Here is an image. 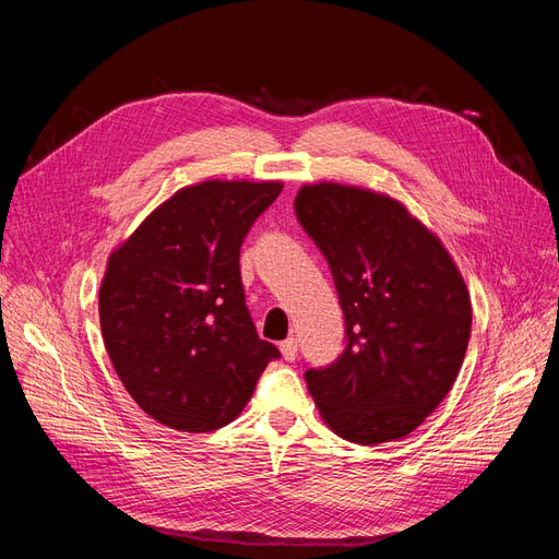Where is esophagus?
I'll list each match as a JSON object with an SVG mask.
<instances>
[{"mask_svg":"<svg viewBox=\"0 0 559 559\" xmlns=\"http://www.w3.org/2000/svg\"><path fill=\"white\" fill-rule=\"evenodd\" d=\"M280 352H282L284 361H296V357H298V341H296V337H286L284 343H280Z\"/></svg>","mask_w":559,"mask_h":559,"instance_id":"obj_1","label":"esophagus"}]
</instances>
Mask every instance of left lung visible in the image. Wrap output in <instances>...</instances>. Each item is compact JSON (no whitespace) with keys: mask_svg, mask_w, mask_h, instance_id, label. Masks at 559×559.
Masks as SVG:
<instances>
[{"mask_svg":"<svg viewBox=\"0 0 559 559\" xmlns=\"http://www.w3.org/2000/svg\"><path fill=\"white\" fill-rule=\"evenodd\" d=\"M324 253L347 347L308 389L331 431L376 445L408 436L452 389L471 335V296L438 235L401 200L317 181L294 200Z\"/></svg>","mask_w":559,"mask_h":559,"instance_id":"8db88e82","label":"left lung"}]
</instances>
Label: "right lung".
Instances as JSON below:
<instances>
[{
  "instance_id": "1",
  "label": "right lung",
  "mask_w": 559,
  "mask_h": 559,
  "mask_svg": "<svg viewBox=\"0 0 559 559\" xmlns=\"http://www.w3.org/2000/svg\"><path fill=\"white\" fill-rule=\"evenodd\" d=\"M282 186H183L109 253L99 284L105 347L132 401L165 427L202 433L230 425L280 357L245 306L240 247Z\"/></svg>"
}]
</instances>
